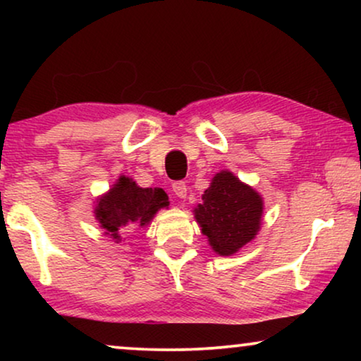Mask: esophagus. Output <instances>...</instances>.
Masks as SVG:
<instances>
[{"label":"esophagus","mask_w":361,"mask_h":361,"mask_svg":"<svg viewBox=\"0 0 361 361\" xmlns=\"http://www.w3.org/2000/svg\"><path fill=\"white\" fill-rule=\"evenodd\" d=\"M172 190H174V194L179 197V199H185L187 184H185V182H182V180L174 182V184H172Z\"/></svg>","instance_id":"obj_1"}]
</instances>
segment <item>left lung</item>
I'll return each mask as SVG.
<instances>
[{"label":"left lung","mask_w":361,"mask_h":361,"mask_svg":"<svg viewBox=\"0 0 361 361\" xmlns=\"http://www.w3.org/2000/svg\"><path fill=\"white\" fill-rule=\"evenodd\" d=\"M263 212L264 200L259 192L224 169L216 172L202 194L194 219L215 255L231 256L256 238Z\"/></svg>","instance_id":"left-lung-1"}]
</instances>
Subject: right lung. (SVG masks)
<instances>
[{
  "label": "right lung",
  "mask_w": 361,
  "mask_h": 361,
  "mask_svg": "<svg viewBox=\"0 0 361 361\" xmlns=\"http://www.w3.org/2000/svg\"><path fill=\"white\" fill-rule=\"evenodd\" d=\"M161 209H169V197L159 187H140L131 177L120 176L111 189L97 199L95 219L108 238L125 241L128 230L145 228Z\"/></svg>",
  "instance_id": "add662e5"
}]
</instances>
